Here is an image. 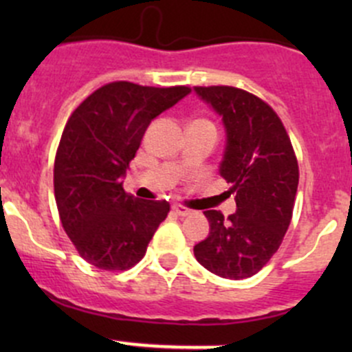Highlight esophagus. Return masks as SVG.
<instances>
[{
	"label": "esophagus",
	"instance_id": "esophagus-1",
	"mask_svg": "<svg viewBox=\"0 0 352 352\" xmlns=\"http://www.w3.org/2000/svg\"><path fill=\"white\" fill-rule=\"evenodd\" d=\"M172 209H173V212L179 216H189L190 212H192L189 208H186V206H182V204H175Z\"/></svg>",
	"mask_w": 352,
	"mask_h": 352
}]
</instances>
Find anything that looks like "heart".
<instances>
[{"label": "heart", "mask_w": 352, "mask_h": 352, "mask_svg": "<svg viewBox=\"0 0 352 352\" xmlns=\"http://www.w3.org/2000/svg\"><path fill=\"white\" fill-rule=\"evenodd\" d=\"M204 122H209V120H204Z\"/></svg>", "instance_id": "heart-1"}]
</instances>
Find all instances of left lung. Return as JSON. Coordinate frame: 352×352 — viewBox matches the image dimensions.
Wrapping results in <instances>:
<instances>
[{"instance_id": "1", "label": "left lung", "mask_w": 352, "mask_h": 352, "mask_svg": "<svg viewBox=\"0 0 352 352\" xmlns=\"http://www.w3.org/2000/svg\"><path fill=\"white\" fill-rule=\"evenodd\" d=\"M223 117L226 150L219 175L236 192V212L204 211L208 239L194 247L197 262L212 274L245 279L278 252L293 218L298 160L274 109L236 87H194Z\"/></svg>"}]
</instances>
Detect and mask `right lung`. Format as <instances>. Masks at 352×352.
<instances>
[{
	"label": "right lung",
	"instance_id": "add662e5",
	"mask_svg": "<svg viewBox=\"0 0 352 352\" xmlns=\"http://www.w3.org/2000/svg\"><path fill=\"white\" fill-rule=\"evenodd\" d=\"M189 87H143L112 81L88 95L67 119L54 160V197L78 254L102 271H127L146 254L166 201L127 194L122 175L144 131Z\"/></svg>",
	"mask_w": 352,
	"mask_h": 352
}]
</instances>
